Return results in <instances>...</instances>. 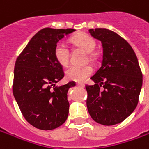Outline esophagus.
Here are the masks:
<instances>
[{
  "label": "esophagus",
  "instance_id": "esophagus-1",
  "mask_svg": "<svg viewBox=\"0 0 149 149\" xmlns=\"http://www.w3.org/2000/svg\"><path fill=\"white\" fill-rule=\"evenodd\" d=\"M76 86H78V87H80V88H84V84L81 83H78L77 84H76Z\"/></svg>",
  "mask_w": 149,
  "mask_h": 149
}]
</instances>
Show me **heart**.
<instances>
[{
  "mask_svg": "<svg viewBox=\"0 0 149 149\" xmlns=\"http://www.w3.org/2000/svg\"><path fill=\"white\" fill-rule=\"evenodd\" d=\"M70 40L75 47L87 53H90V58H94L95 55L91 54V52L96 47V41L94 38L86 33H79L74 36ZM54 55L55 60L60 65L66 66L69 64L70 50L64 44L59 43L55 45ZM92 72L93 70L89 65L71 66L65 71V77L67 79L71 81L83 82L92 74Z\"/></svg>",
  "mask_w": 149,
  "mask_h": 149,
  "instance_id": "1",
  "label": "heart"
}]
</instances>
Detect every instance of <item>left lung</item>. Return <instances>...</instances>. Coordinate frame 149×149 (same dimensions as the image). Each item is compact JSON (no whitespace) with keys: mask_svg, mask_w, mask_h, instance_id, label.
<instances>
[{"mask_svg":"<svg viewBox=\"0 0 149 149\" xmlns=\"http://www.w3.org/2000/svg\"><path fill=\"white\" fill-rule=\"evenodd\" d=\"M89 32L102 43L103 60L90 78L95 84L85 86L88 111L95 122L114 125L134 111L143 74L135 52L123 38L104 28L89 29Z\"/></svg>","mask_w":149,"mask_h":149,"instance_id":"obj_1","label":"left lung"}]
</instances>
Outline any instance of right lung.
Segmentation results:
<instances>
[{
	"label": "right lung",
	"mask_w": 149,
	"mask_h": 149,
	"mask_svg": "<svg viewBox=\"0 0 149 149\" xmlns=\"http://www.w3.org/2000/svg\"><path fill=\"white\" fill-rule=\"evenodd\" d=\"M74 31L44 28L31 38L15 61L13 95L26 121L39 129H56L68 118L67 93L75 83L55 86L65 74L54 58V49L65 36Z\"/></svg>",
	"instance_id": "add662e5"
}]
</instances>
